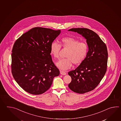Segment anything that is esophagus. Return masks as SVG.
<instances>
[{
  "label": "esophagus",
  "instance_id": "34e87169",
  "mask_svg": "<svg viewBox=\"0 0 121 121\" xmlns=\"http://www.w3.org/2000/svg\"><path fill=\"white\" fill-rule=\"evenodd\" d=\"M60 73L62 75H65L66 74V73L64 72V71H62V70H60Z\"/></svg>",
  "mask_w": 121,
  "mask_h": 121
}]
</instances>
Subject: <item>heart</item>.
I'll return each instance as SVG.
<instances>
[{"label":"heart","instance_id":"obj_1","mask_svg":"<svg viewBox=\"0 0 121 121\" xmlns=\"http://www.w3.org/2000/svg\"><path fill=\"white\" fill-rule=\"evenodd\" d=\"M60 43V44L53 42L50 47V52L55 59H58L61 47L69 50L66 56L67 58L61 60L56 64L60 69L63 70L69 69L72 67L73 63L75 65H79L86 58L89 48L85 42H80L77 39L67 37L61 39Z\"/></svg>","mask_w":121,"mask_h":121}]
</instances>
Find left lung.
Segmentation results:
<instances>
[{"mask_svg": "<svg viewBox=\"0 0 121 121\" xmlns=\"http://www.w3.org/2000/svg\"><path fill=\"white\" fill-rule=\"evenodd\" d=\"M68 31L82 35L86 39L89 48L84 61L68 72L72 79L68 87L75 93H87L99 84L105 74L108 61L107 47L98 35L89 29L73 28Z\"/></svg>", "mask_w": 121, "mask_h": 121, "instance_id": "left-lung-1", "label": "left lung"}]
</instances>
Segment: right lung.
I'll list each match as a JSON object with an SVG mask.
<instances>
[{
  "label": "right lung",
  "instance_id": "1",
  "mask_svg": "<svg viewBox=\"0 0 121 121\" xmlns=\"http://www.w3.org/2000/svg\"><path fill=\"white\" fill-rule=\"evenodd\" d=\"M60 30L35 27L23 34L14 44L12 73L19 86L33 95L45 92L60 71L50 54V47Z\"/></svg>",
  "mask_w": 121,
  "mask_h": 121
}]
</instances>
